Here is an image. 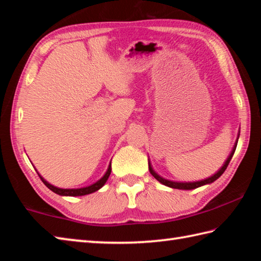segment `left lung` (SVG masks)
<instances>
[{"instance_id": "8db88e82", "label": "left lung", "mask_w": 261, "mask_h": 261, "mask_svg": "<svg viewBox=\"0 0 261 261\" xmlns=\"http://www.w3.org/2000/svg\"><path fill=\"white\" fill-rule=\"evenodd\" d=\"M237 143H238V141H237ZM237 143H236V145H234V147H233V149H232V152H231V154L229 155L228 160L225 161V163L223 164V166L221 167V169H220L213 176H211V177H209V178H205V179H202V181H198V182H187V183L173 182V181H169V179H165V178H163V177H161L159 174H156V173L154 172V170L152 169V166H150L149 163H148V170H149V172H150V174H152L156 179H158L159 182H161L162 184L166 185V187H170V188H172V189H179V190H192V189H196V188H199V187H202V185H204V184H209V183L214 182L217 178H219L220 176H221V175L223 174V172H224L225 170H227V167H228V165H229V163H230V161H231V159H232V156H233V154H234V152H236Z\"/></svg>"}]
</instances>
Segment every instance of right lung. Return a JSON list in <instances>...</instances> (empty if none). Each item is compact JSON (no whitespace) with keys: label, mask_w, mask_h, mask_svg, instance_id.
<instances>
[{"label":"right lung","mask_w":261,"mask_h":261,"mask_svg":"<svg viewBox=\"0 0 261 261\" xmlns=\"http://www.w3.org/2000/svg\"><path fill=\"white\" fill-rule=\"evenodd\" d=\"M111 172H112V165L109 164L108 166V170L106 172V174L103 175L99 181H97L96 183L89 185V187H86V188H80V189H59V188H56L54 185H51L50 183H48L45 179L39 174L40 178H41V181L44 183L45 187L48 189H50L52 192H55L59 195H67V196H80V195H86V194H90L92 192H96L97 190H99L100 188H102V185L106 183V181L108 179L109 175H111Z\"/></svg>","instance_id":"1"}]
</instances>
